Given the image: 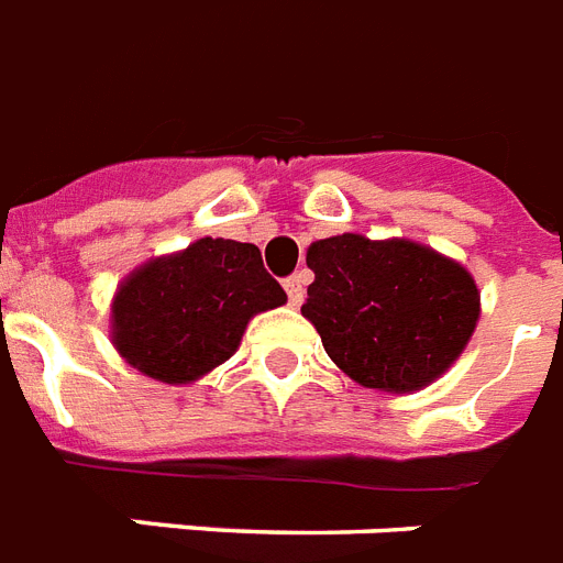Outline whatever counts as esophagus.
<instances>
[{"label": "esophagus", "instance_id": "obj_1", "mask_svg": "<svg viewBox=\"0 0 563 563\" xmlns=\"http://www.w3.org/2000/svg\"><path fill=\"white\" fill-rule=\"evenodd\" d=\"M285 290H287V299H290V305H294V308H299V305L305 302V278L302 276L287 278Z\"/></svg>", "mask_w": 563, "mask_h": 563}]
</instances>
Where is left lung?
<instances>
[{"mask_svg": "<svg viewBox=\"0 0 563 563\" xmlns=\"http://www.w3.org/2000/svg\"><path fill=\"white\" fill-rule=\"evenodd\" d=\"M313 285L302 317L354 384L416 393L465 352L479 322V290L460 261L409 238L357 232L308 246Z\"/></svg>", "mask_w": 563, "mask_h": 563, "instance_id": "obj_1", "label": "left lung"}]
</instances>
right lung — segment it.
I'll return each instance as SVG.
<instances>
[{"instance_id": "right-lung-1", "label": "right lung", "mask_w": 563, "mask_h": 563, "mask_svg": "<svg viewBox=\"0 0 563 563\" xmlns=\"http://www.w3.org/2000/svg\"><path fill=\"white\" fill-rule=\"evenodd\" d=\"M285 302L258 246L200 238L124 276L110 305V340L142 375L195 384L238 352L255 313Z\"/></svg>"}]
</instances>
